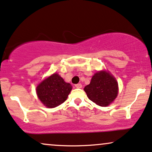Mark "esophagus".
I'll use <instances>...</instances> for the list:
<instances>
[{"label": "esophagus", "mask_w": 152, "mask_h": 152, "mask_svg": "<svg viewBox=\"0 0 152 152\" xmlns=\"http://www.w3.org/2000/svg\"><path fill=\"white\" fill-rule=\"evenodd\" d=\"M75 87H76V88H82V85L80 83L76 84V85H75Z\"/></svg>", "instance_id": "obj_1"}]
</instances>
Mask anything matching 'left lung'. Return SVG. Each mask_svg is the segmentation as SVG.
<instances>
[{"mask_svg":"<svg viewBox=\"0 0 152 152\" xmlns=\"http://www.w3.org/2000/svg\"><path fill=\"white\" fill-rule=\"evenodd\" d=\"M89 99L101 107H107L118 95V83L109 72L96 73L89 85L84 88Z\"/></svg>","mask_w":152,"mask_h":152,"instance_id":"1","label":"left lung"}]
</instances>
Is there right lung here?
<instances>
[{
  "mask_svg": "<svg viewBox=\"0 0 152 152\" xmlns=\"http://www.w3.org/2000/svg\"><path fill=\"white\" fill-rule=\"evenodd\" d=\"M72 89L70 83L65 82L57 74H53L37 86L36 93L45 106L54 108L66 101Z\"/></svg>",
  "mask_w": 152,
  "mask_h": 152,
  "instance_id": "obj_1",
  "label": "right lung"
}]
</instances>
